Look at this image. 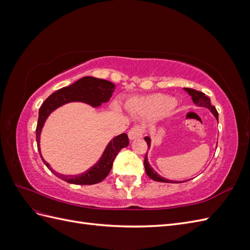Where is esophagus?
I'll return each mask as SVG.
<instances>
[{
    "mask_svg": "<svg viewBox=\"0 0 250 250\" xmlns=\"http://www.w3.org/2000/svg\"><path fill=\"white\" fill-rule=\"evenodd\" d=\"M143 132H144V130L141 126H134L129 130V132H128V137H129V139L131 141L141 139L143 137Z\"/></svg>",
    "mask_w": 250,
    "mask_h": 250,
    "instance_id": "esophagus-1",
    "label": "esophagus"
}]
</instances>
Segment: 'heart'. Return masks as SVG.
<instances>
[{
  "instance_id": "1",
  "label": "heart",
  "mask_w": 250,
  "mask_h": 250,
  "mask_svg": "<svg viewBox=\"0 0 250 250\" xmlns=\"http://www.w3.org/2000/svg\"><path fill=\"white\" fill-rule=\"evenodd\" d=\"M174 105H175V100L172 97L163 94H155L146 97L133 98L128 102V108L146 117L157 118L169 112L174 107Z\"/></svg>"
}]
</instances>
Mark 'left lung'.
Returning <instances> with one entry per match:
<instances>
[{
    "label": "left lung",
    "instance_id": "obj_1",
    "mask_svg": "<svg viewBox=\"0 0 250 250\" xmlns=\"http://www.w3.org/2000/svg\"><path fill=\"white\" fill-rule=\"evenodd\" d=\"M186 92L192 97V100L193 102L197 105V106H201V107H206L208 109L210 110V112L213 113L215 116V118L218 120V111L216 109L215 106L210 104V99L204 95L202 92H199V90H196L193 88H186L185 87ZM145 141L148 145V149L151 146V139L149 137H145ZM144 166H145V171L147 173V175L155 181H161V183H171V184H179V183H185V181H175V180H170V179H166L165 177L161 176L160 174H157L156 171L153 170V168L151 167L150 164L148 163V158H147V154L145 155V160H144ZM188 181V180H187Z\"/></svg>",
    "mask_w": 250,
    "mask_h": 250
}]
</instances>
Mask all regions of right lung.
<instances>
[{
	"mask_svg": "<svg viewBox=\"0 0 250 250\" xmlns=\"http://www.w3.org/2000/svg\"><path fill=\"white\" fill-rule=\"evenodd\" d=\"M115 89L116 85L110 81L86 76L74 82L73 84L69 86L56 90L55 93L50 95L42 103L39 111V121H37L36 126L37 149L40 151V155L43 164L58 178L62 179L69 184L83 186L101 183L110 172L113 161H115L120 150L129 145V140H128L126 133L117 135V137L113 138L108 143V145L105 148L104 152L98 163L85 172L77 174V175H63V174L55 172L42 156L40 147L41 132L44 122H46V120L52 111H54L56 108L62 106V105L69 102H83L89 104L93 107H99L102 103H106L109 101Z\"/></svg>",
	"mask_w": 250,
	"mask_h": 250,
	"instance_id": "right-lung-1",
	"label": "right lung"
}]
</instances>
